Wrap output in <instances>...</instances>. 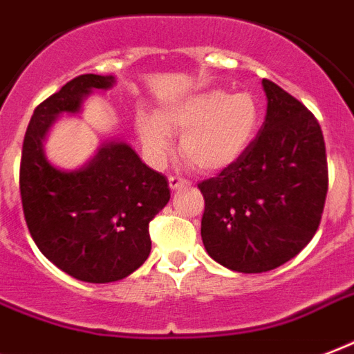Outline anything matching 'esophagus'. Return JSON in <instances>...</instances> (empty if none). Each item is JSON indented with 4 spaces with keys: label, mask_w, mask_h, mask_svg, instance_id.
Returning a JSON list of instances; mask_svg holds the SVG:
<instances>
[{
    "label": "esophagus",
    "mask_w": 354,
    "mask_h": 354,
    "mask_svg": "<svg viewBox=\"0 0 354 354\" xmlns=\"http://www.w3.org/2000/svg\"><path fill=\"white\" fill-rule=\"evenodd\" d=\"M168 183L171 190H177V188H180V186L188 185V180H186L185 177H179V175H171V177L168 179Z\"/></svg>",
    "instance_id": "esophagus-1"
}]
</instances>
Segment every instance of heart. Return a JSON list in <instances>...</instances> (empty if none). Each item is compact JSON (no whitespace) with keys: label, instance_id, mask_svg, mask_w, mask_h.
<instances>
[{"label":"heart","instance_id":"heart-1","mask_svg":"<svg viewBox=\"0 0 354 354\" xmlns=\"http://www.w3.org/2000/svg\"><path fill=\"white\" fill-rule=\"evenodd\" d=\"M262 120V106L249 92L205 90L168 105L158 114L138 112L134 127L153 160L166 157L171 134H180V153L205 171H218L248 151Z\"/></svg>","mask_w":354,"mask_h":354}]
</instances>
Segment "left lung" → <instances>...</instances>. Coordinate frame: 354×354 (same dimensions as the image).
Here are the masks:
<instances>
[{"label":"left lung","mask_w":354,"mask_h":354,"mask_svg":"<svg viewBox=\"0 0 354 354\" xmlns=\"http://www.w3.org/2000/svg\"><path fill=\"white\" fill-rule=\"evenodd\" d=\"M268 111L257 138L218 177L199 183L207 253L232 271L262 273L294 259L316 234L328 190L325 140L294 95L262 81Z\"/></svg>","instance_id":"left-lung-1"}]
</instances>
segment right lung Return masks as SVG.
I'll list each match as a JSON object with an SVG mask.
<instances>
[{
    "label": "right lung",
    "mask_w": 354,
    "mask_h": 354,
    "mask_svg": "<svg viewBox=\"0 0 354 354\" xmlns=\"http://www.w3.org/2000/svg\"><path fill=\"white\" fill-rule=\"evenodd\" d=\"M112 75H79L32 112L20 164V196L37 248L59 270L84 282L125 279L151 251L149 221L169 201L168 179L140 160L133 147L109 142L86 166H51L42 140L62 112L75 114L92 90Z\"/></svg>",
    "instance_id": "1"
}]
</instances>
